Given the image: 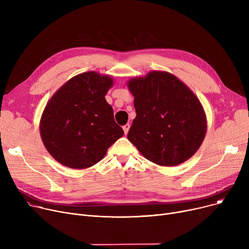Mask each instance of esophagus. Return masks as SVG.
<instances>
[{"instance_id":"obj_1","label":"esophagus","mask_w":249,"mask_h":249,"mask_svg":"<svg viewBox=\"0 0 249 249\" xmlns=\"http://www.w3.org/2000/svg\"><path fill=\"white\" fill-rule=\"evenodd\" d=\"M129 129H130V125H129V124H126V125H124V126H123V130H124V133H125V134H127V133H128Z\"/></svg>"}]
</instances>
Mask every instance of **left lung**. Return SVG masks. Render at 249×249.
Wrapping results in <instances>:
<instances>
[{"label":"left lung","instance_id":"obj_1","mask_svg":"<svg viewBox=\"0 0 249 249\" xmlns=\"http://www.w3.org/2000/svg\"><path fill=\"white\" fill-rule=\"evenodd\" d=\"M136 118L128 139L148 160L163 166L188 160L201 146L207 120L202 105L178 77L151 71L130 80Z\"/></svg>","mask_w":249,"mask_h":249}]
</instances>
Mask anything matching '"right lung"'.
<instances>
[{
  "mask_svg": "<svg viewBox=\"0 0 249 249\" xmlns=\"http://www.w3.org/2000/svg\"><path fill=\"white\" fill-rule=\"evenodd\" d=\"M112 85L110 76L88 71L71 78L52 96L41 117L40 134L56 161L71 168L89 167L123 136L105 99Z\"/></svg>",
  "mask_w": 249,
  "mask_h": 249,
  "instance_id": "right-lung-1",
  "label": "right lung"
}]
</instances>
